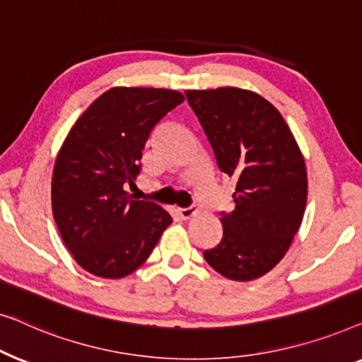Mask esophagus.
Returning a JSON list of instances; mask_svg holds the SVG:
<instances>
[{
	"mask_svg": "<svg viewBox=\"0 0 362 362\" xmlns=\"http://www.w3.org/2000/svg\"><path fill=\"white\" fill-rule=\"evenodd\" d=\"M197 208L195 206H188V208H179L177 210V213H179V216L182 218V220H190L192 216L197 215Z\"/></svg>",
	"mask_w": 362,
	"mask_h": 362,
	"instance_id": "esophagus-1",
	"label": "esophagus"
}]
</instances>
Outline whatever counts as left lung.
<instances>
[{
    "instance_id": "8db88e82",
    "label": "left lung",
    "mask_w": 362,
    "mask_h": 362,
    "mask_svg": "<svg viewBox=\"0 0 362 362\" xmlns=\"http://www.w3.org/2000/svg\"><path fill=\"white\" fill-rule=\"evenodd\" d=\"M185 95L220 170L236 179L234 210L221 216V241L203 256L230 281H256L282 261L302 223L308 192L303 154L284 116L256 91L221 86Z\"/></svg>"
}]
</instances>
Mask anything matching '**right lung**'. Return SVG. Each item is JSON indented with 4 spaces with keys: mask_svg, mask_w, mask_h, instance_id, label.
I'll list each match as a JSON object with an SVG mask.
<instances>
[{
    "mask_svg": "<svg viewBox=\"0 0 362 362\" xmlns=\"http://www.w3.org/2000/svg\"><path fill=\"white\" fill-rule=\"evenodd\" d=\"M185 100L180 91L115 86L70 128L55 157L52 213L65 246L96 277L123 279L151 256L170 213L124 190L139 175L147 137Z\"/></svg>",
    "mask_w": 362,
    "mask_h": 362,
    "instance_id": "obj_1",
    "label": "right lung"
}]
</instances>
